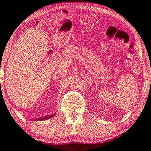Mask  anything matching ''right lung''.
<instances>
[{"mask_svg":"<svg viewBox=\"0 0 151 151\" xmlns=\"http://www.w3.org/2000/svg\"><path fill=\"white\" fill-rule=\"evenodd\" d=\"M54 116V114H53V115H51V116H45V117H42V118H36L35 119V121H45V120H47V119H49V118H52L53 116Z\"/></svg>","mask_w":151,"mask_h":151,"instance_id":"add662e5","label":"right lung"}]
</instances>
